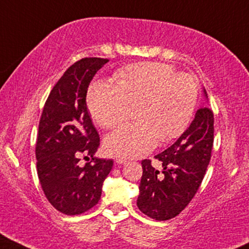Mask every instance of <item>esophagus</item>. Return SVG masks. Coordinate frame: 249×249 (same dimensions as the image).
Listing matches in <instances>:
<instances>
[{
	"label": "esophagus",
	"mask_w": 249,
	"mask_h": 249,
	"mask_svg": "<svg viewBox=\"0 0 249 249\" xmlns=\"http://www.w3.org/2000/svg\"><path fill=\"white\" fill-rule=\"evenodd\" d=\"M115 161H116V163H118V164H125V163H127L126 160L123 159V157H117Z\"/></svg>",
	"instance_id": "obj_1"
}]
</instances>
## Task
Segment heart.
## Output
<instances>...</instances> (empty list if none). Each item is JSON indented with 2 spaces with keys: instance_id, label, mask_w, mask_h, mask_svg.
I'll list each match as a JSON object with an SVG mask.
<instances>
[{
  "instance_id": "b5f03b06",
  "label": "heart",
  "mask_w": 249,
  "mask_h": 249,
  "mask_svg": "<svg viewBox=\"0 0 249 249\" xmlns=\"http://www.w3.org/2000/svg\"><path fill=\"white\" fill-rule=\"evenodd\" d=\"M116 80H99L89 87L87 106L93 119L102 127H117L138 106L140 121L124 125L106 138L110 154L146 155L161 139L171 141L186 131L199 94L194 77L179 73L165 63L142 62L119 70Z\"/></svg>"
}]
</instances>
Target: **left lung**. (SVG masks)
<instances>
[{"label":"left lung","instance_id":"obj_1","mask_svg":"<svg viewBox=\"0 0 249 249\" xmlns=\"http://www.w3.org/2000/svg\"><path fill=\"white\" fill-rule=\"evenodd\" d=\"M213 143V112L204 107L197 110L193 122L178 140L155 156L162 164L161 172L154 168L150 160L141 162L143 171L138 208L156 221H168L179 215L203 180Z\"/></svg>","mask_w":249,"mask_h":249}]
</instances>
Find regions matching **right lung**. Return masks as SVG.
<instances>
[{
	"mask_svg": "<svg viewBox=\"0 0 249 249\" xmlns=\"http://www.w3.org/2000/svg\"><path fill=\"white\" fill-rule=\"evenodd\" d=\"M109 59L85 57L64 72L43 107L36 144V170L43 193L65 215H79L99 202L112 160L93 157L100 137L87 110L88 86ZM81 156L92 160L79 165Z\"/></svg>",
	"mask_w": 249,
	"mask_h": 249,
	"instance_id": "1",
	"label": "right lung"
}]
</instances>
